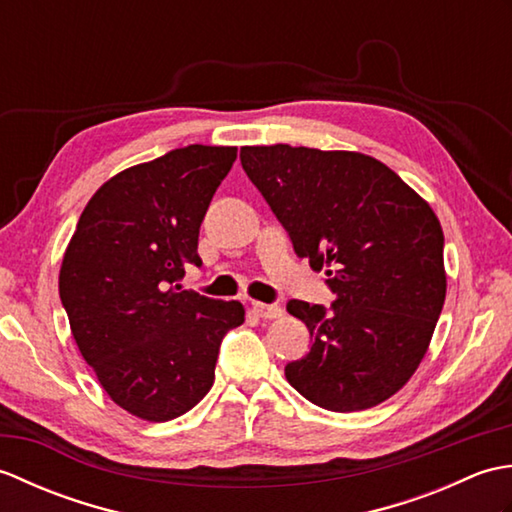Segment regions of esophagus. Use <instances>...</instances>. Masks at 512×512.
Wrapping results in <instances>:
<instances>
[{"instance_id":"1","label":"esophagus","mask_w":512,"mask_h":512,"mask_svg":"<svg viewBox=\"0 0 512 512\" xmlns=\"http://www.w3.org/2000/svg\"><path fill=\"white\" fill-rule=\"evenodd\" d=\"M253 312L259 319H279L281 314H284V310H281L277 303H259V301L253 303Z\"/></svg>"}]
</instances>
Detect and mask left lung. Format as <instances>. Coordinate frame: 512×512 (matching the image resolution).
I'll return each mask as SVG.
<instances>
[{
	"label": "left lung",
	"instance_id": "1",
	"mask_svg": "<svg viewBox=\"0 0 512 512\" xmlns=\"http://www.w3.org/2000/svg\"><path fill=\"white\" fill-rule=\"evenodd\" d=\"M239 160L299 257L325 270L332 308L288 301L310 352L288 383L328 411L391 398L427 354L447 297L436 213L383 162L358 151L242 147Z\"/></svg>",
	"mask_w": 512,
	"mask_h": 512
}]
</instances>
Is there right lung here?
I'll return each instance as SVG.
<instances>
[{"label": "right lung", "mask_w": 512, "mask_h": 512, "mask_svg": "<svg viewBox=\"0 0 512 512\" xmlns=\"http://www.w3.org/2000/svg\"><path fill=\"white\" fill-rule=\"evenodd\" d=\"M237 147L189 145L129 167L92 195L65 248L59 295L70 330L118 407L149 422L193 409L215 380L239 301L182 290L198 235Z\"/></svg>", "instance_id": "obj_1"}]
</instances>
